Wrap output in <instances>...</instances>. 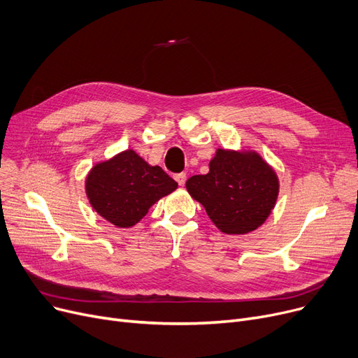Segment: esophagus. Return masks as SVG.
Returning a JSON list of instances; mask_svg holds the SVG:
<instances>
[{
  "label": "esophagus",
  "mask_w": 358,
  "mask_h": 358,
  "mask_svg": "<svg viewBox=\"0 0 358 358\" xmlns=\"http://www.w3.org/2000/svg\"><path fill=\"white\" fill-rule=\"evenodd\" d=\"M176 181L178 182V185H181V187H182V185L185 184V174H184V173L177 174V176H176Z\"/></svg>",
  "instance_id": "34e87169"
}]
</instances>
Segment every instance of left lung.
Instances as JSON below:
<instances>
[{
  "instance_id": "8db88e82",
  "label": "left lung",
  "mask_w": 358,
  "mask_h": 358,
  "mask_svg": "<svg viewBox=\"0 0 358 358\" xmlns=\"http://www.w3.org/2000/svg\"><path fill=\"white\" fill-rule=\"evenodd\" d=\"M185 187L220 232L245 235L271 215L280 181L274 168L254 149L219 148L209 173L193 176Z\"/></svg>"
}]
</instances>
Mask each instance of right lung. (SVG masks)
Wrapping results in <instances>:
<instances>
[{
    "label": "right lung",
    "mask_w": 358,
    "mask_h": 358,
    "mask_svg": "<svg viewBox=\"0 0 358 358\" xmlns=\"http://www.w3.org/2000/svg\"><path fill=\"white\" fill-rule=\"evenodd\" d=\"M177 187L161 166L148 164L134 149L94 164L85 178L91 208L117 228L135 227Z\"/></svg>",
    "instance_id": "1"
}]
</instances>
